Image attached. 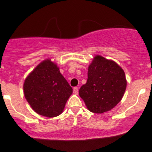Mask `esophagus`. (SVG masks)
<instances>
[{
  "label": "esophagus",
  "mask_w": 152,
  "mask_h": 152,
  "mask_svg": "<svg viewBox=\"0 0 152 152\" xmlns=\"http://www.w3.org/2000/svg\"><path fill=\"white\" fill-rule=\"evenodd\" d=\"M78 93H79V90H78V87H73V93H74V94H76V95H77Z\"/></svg>",
  "instance_id": "1"
}]
</instances>
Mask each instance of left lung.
Instances as JSON below:
<instances>
[{
  "instance_id": "1",
  "label": "left lung",
  "mask_w": 152,
  "mask_h": 152,
  "mask_svg": "<svg viewBox=\"0 0 152 152\" xmlns=\"http://www.w3.org/2000/svg\"><path fill=\"white\" fill-rule=\"evenodd\" d=\"M126 88L123 69L114 61L96 55L89 65L87 82L79 93L90 112L103 113L121 102Z\"/></svg>"
}]
</instances>
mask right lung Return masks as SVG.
I'll list each match as a JSON object with an SVG mask.
<instances>
[{"mask_svg": "<svg viewBox=\"0 0 152 152\" xmlns=\"http://www.w3.org/2000/svg\"><path fill=\"white\" fill-rule=\"evenodd\" d=\"M24 95L31 107L39 115L48 118L59 115L73 89L50 59L39 63L27 76Z\"/></svg>", "mask_w": 152, "mask_h": 152, "instance_id": "1", "label": "right lung"}]
</instances>
